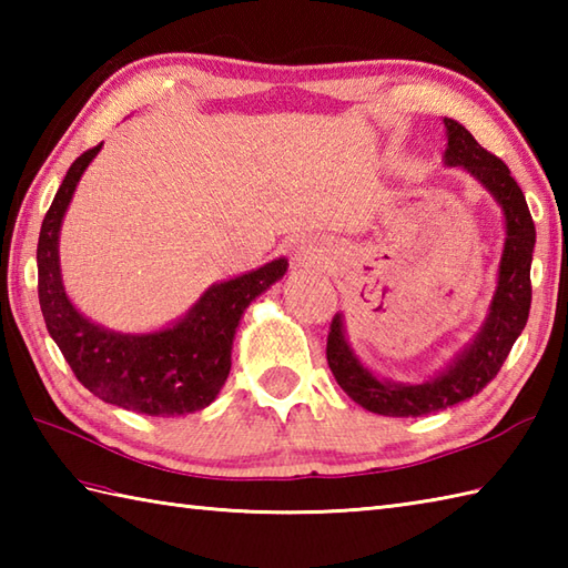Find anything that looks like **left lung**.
I'll return each mask as SVG.
<instances>
[{
	"label": "left lung",
	"instance_id": "1",
	"mask_svg": "<svg viewBox=\"0 0 568 568\" xmlns=\"http://www.w3.org/2000/svg\"><path fill=\"white\" fill-rule=\"evenodd\" d=\"M444 126L449 134V146L444 153L446 163L462 165L480 180L498 200L505 214L508 236H505L500 258L498 291L493 295L486 324L474 344L464 348V354H458L454 364L437 378L419 385L388 383L373 376L348 348L342 315H334L327 336V361L334 378L354 403L366 407L368 413L385 417H422L478 395L498 376L503 361L508 358L515 339L525 329L529 303H532L529 265H532L535 248V222L520 185L510 175V168L498 155L480 146L462 124L454 119H444Z\"/></svg>",
	"mask_w": 568,
	"mask_h": 568
}]
</instances>
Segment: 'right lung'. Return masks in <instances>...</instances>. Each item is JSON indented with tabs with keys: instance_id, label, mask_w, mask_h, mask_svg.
I'll return each instance as SVG.
<instances>
[{
	"instance_id": "obj_1",
	"label": "right lung",
	"mask_w": 568,
	"mask_h": 568,
	"mask_svg": "<svg viewBox=\"0 0 568 568\" xmlns=\"http://www.w3.org/2000/svg\"><path fill=\"white\" fill-rule=\"evenodd\" d=\"M100 149L102 143L70 165L41 224L36 261L48 334L75 378L100 400L151 417L195 413L222 390L232 368V344L244 310L283 277L287 261L277 258L234 281L212 285L187 317L163 332L119 334L84 320L72 307L60 281L58 234L78 180Z\"/></svg>"
}]
</instances>
